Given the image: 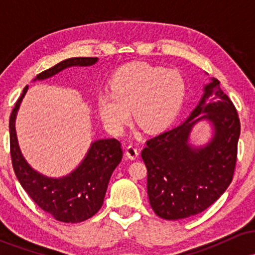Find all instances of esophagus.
<instances>
[{
    "label": "esophagus",
    "mask_w": 255,
    "mask_h": 255,
    "mask_svg": "<svg viewBox=\"0 0 255 255\" xmlns=\"http://www.w3.org/2000/svg\"><path fill=\"white\" fill-rule=\"evenodd\" d=\"M126 154H127V157L129 158V159L134 160L136 159L137 156H139V151H137V148L134 145H129L126 148Z\"/></svg>",
    "instance_id": "1"
}]
</instances>
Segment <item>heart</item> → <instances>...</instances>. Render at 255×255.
<instances>
[{
  "label": "heart",
  "instance_id": "obj_1",
  "mask_svg": "<svg viewBox=\"0 0 255 255\" xmlns=\"http://www.w3.org/2000/svg\"><path fill=\"white\" fill-rule=\"evenodd\" d=\"M110 91L97 96L99 116L113 134H121L131 110L135 122L146 131L164 129L182 107L187 85L176 69L133 63L122 67L110 83Z\"/></svg>",
  "mask_w": 255,
  "mask_h": 255
}]
</instances>
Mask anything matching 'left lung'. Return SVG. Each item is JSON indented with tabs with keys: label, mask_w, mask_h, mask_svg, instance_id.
<instances>
[{
	"label": "left lung",
	"mask_w": 255,
	"mask_h": 255,
	"mask_svg": "<svg viewBox=\"0 0 255 255\" xmlns=\"http://www.w3.org/2000/svg\"><path fill=\"white\" fill-rule=\"evenodd\" d=\"M207 121L213 135L203 146L189 144L192 128ZM240 119L233 102L212 78L183 124L146 141L147 194L157 216L168 221L192 217L218 200L233 181Z\"/></svg>",
	"instance_id": "obj_1"
}]
</instances>
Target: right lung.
Instances as JSON below:
<instances>
[{
    "label": "right lung",
    "mask_w": 255,
    "mask_h": 255,
    "mask_svg": "<svg viewBox=\"0 0 255 255\" xmlns=\"http://www.w3.org/2000/svg\"><path fill=\"white\" fill-rule=\"evenodd\" d=\"M97 57L67 58L37 75L33 81L45 80L71 67H89ZM28 86L17 99L9 119L10 157L14 172L22 188L40 209L64 223H80L95 216L104 201L111 174L122 159L119 140L99 139L91 144L86 156L71 174L48 177L34 170L20 151L15 131L16 114Z\"/></svg>",
    "instance_id": "1"
}]
</instances>
